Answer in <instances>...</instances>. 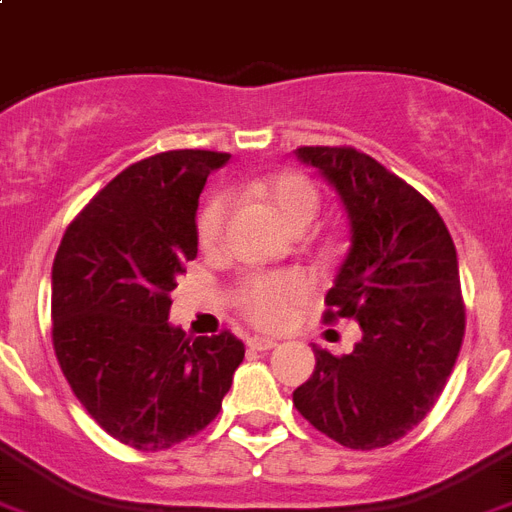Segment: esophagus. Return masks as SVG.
Segmentation results:
<instances>
[{
  "label": "esophagus",
  "mask_w": 512,
  "mask_h": 512,
  "mask_svg": "<svg viewBox=\"0 0 512 512\" xmlns=\"http://www.w3.org/2000/svg\"><path fill=\"white\" fill-rule=\"evenodd\" d=\"M249 349L252 351H270V349H276L278 341L276 338H263V336H255V338H249Z\"/></svg>",
  "instance_id": "obj_1"
}]
</instances>
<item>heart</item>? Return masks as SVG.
<instances>
[{
    "instance_id": "heart-1",
    "label": "heart",
    "mask_w": 512,
    "mask_h": 512,
    "mask_svg": "<svg viewBox=\"0 0 512 512\" xmlns=\"http://www.w3.org/2000/svg\"><path fill=\"white\" fill-rule=\"evenodd\" d=\"M239 192L265 200L286 223V229H294L299 223H312L320 205L315 184L291 171L249 179L239 187ZM226 218H229V197H210L197 218V236L205 249H216L223 242ZM304 299H307V283L299 276H252L236 291L239 312L263 330L283 328Z\"/></svg>"
}]
</instances>
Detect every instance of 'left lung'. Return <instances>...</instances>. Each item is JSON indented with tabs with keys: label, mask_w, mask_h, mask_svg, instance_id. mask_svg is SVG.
Returning a JSON list of instances; mask_svg holds the SVG:
<instances>
[{
	"label": "left lung",
	"mask_w": 512,
	"mask_h": 512,
	"mask_svg": "<svg viewBox=\"0 0 512 512\" xmlns=\"http://www.w3.org/2000/svg\"><path fill=\"white\" fill-rule=\"evenodd\" d=\"M349 213L351 247L325 296V322L354 317L351 354L315 349V372L294 390L296 411L343 448L375 450L432 411L466 330L458 255L427 197L349 145H304Z\"/></svg>",
	"instance_id": "8db88e82"
}]
</instances>
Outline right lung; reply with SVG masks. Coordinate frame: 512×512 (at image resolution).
<instances>
[{"label": "right lung", "instance_id": "obj_1", "mask_svg": "<svg viewBox=\"0 0 512 512\" xmlns=\"http://www.w3.org/2000/svg\"><path fill=\"white\" fill-rule=\"evenodd\" d=\"M229 153L166 150L132 163L67 226L51 268V338L72 393L114 440L166 450L221 411L244 343L190 338L171 291L197 257V200Z\"/></svg>", "mask_w": 512, "mask_h": 512}]
</instances>
